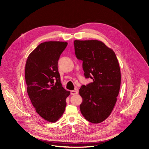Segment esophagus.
<instances>
[{
  "label": "esophagus",
  "mask_w": 149,
  "mask_h": 149,
  "mask_svg": "<svg viewBox=\"0 0 149 149\" xmlns=\"http://www.w3.org/2000/svg\"><path fill=\"white\" fill-rule=\"evenodd\" d=\"M70 94L71 95H76L78 94V91L75 90V91H70Z\"/></svg>",
  "instance_id": "1"
}]
</instances>
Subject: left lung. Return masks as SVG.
<instances>
[{
	"label": "left lung",
	"instance_id": "8db88e82",
	"mask_svg": "<svg viewBox=\"0 0 149 149\" xmlns=\"http://www.w3.org/2000/svg\"><path fill=\"white\" fill-rule=\"evenodd\" d=\"M74 45L76 58L83 61L86 79L93 81L79 90L81 112L91 123H101L112 112L120 91L118 62L115 52L100 41L75 40Z\"/></svg>",
	"mask_w": 149,
	"mask_h": 149
}]
</instances>
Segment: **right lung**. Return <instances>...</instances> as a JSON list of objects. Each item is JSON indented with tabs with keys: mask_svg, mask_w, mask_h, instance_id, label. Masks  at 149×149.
<instances>
[{
	"mask_svg": "<svg viewBox=\"0 0 149 149\" xmlns=\"http://www.w3.org/2000/svg\"><path fill=\"white\" fill-rule=\"evenodd\" d=\"M68 43L47 41L29 55L25 66L27 91L32 104L44 120L55 122L61 117L70 95L62 87L58 63Z\"/></svg>",
	"mask_w": 149,
	"mask_h": 149,
	"instance_id": "add662e5",
	"label": "right lung"
}]
</instances>
